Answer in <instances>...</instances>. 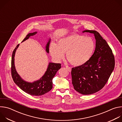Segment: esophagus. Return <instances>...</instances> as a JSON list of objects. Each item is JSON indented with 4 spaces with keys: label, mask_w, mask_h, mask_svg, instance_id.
Wrapping results in <instances>:
<instances>
[{
    "label": "esophagus",
    "mask_w": 122,
    "mask_h": 122,
    "mask_svg": "<svg viewBox=\"0 0 122 122\" xmlns=\"http://www.w3.org/2000/svg\"><path fill=\"white\" fill-rule=\"evenodd\" d=\"M66 69H67L68 71L69 72H71V68L70 67H69V66H66Z\"/></svg>",
    "instance_id": "1"
}]
</instances>
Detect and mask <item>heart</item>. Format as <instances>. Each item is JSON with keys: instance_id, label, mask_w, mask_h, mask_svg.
Returning <instances> with one entry per match:
<instances>
[{"instance_id": "heart-1", "label": "heart", "mask_w": 122, "mask_h": 122, "mask_svg": "<svg viewBox=\"0 0 122 122\" xmlns=\"http://www.w3.org/2000/svg\"><path fill=\"white\" fill-rule=\"evenodd\" d=\"M95 49L93 39L78 34L63 37L57 41V45L51 43L50 46L51 56L60 61L66 53L67 59L72 65L80 66L84 65L90 58Z\"/></svg>"}]
</instances>
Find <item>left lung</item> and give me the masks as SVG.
I'll list each match as a JSON object with an SVG mask.
<instances>
[{
	"mask_svg": "<svg viewBox=\"0 0 122 122\" xmlns=\"http://www.w3.org/2000/svg\"><path fill=\"white\" fill-rule=\"evenodd\" d=\"M94 35L96 48L89 60L83 65L73 67L72 83L79 93L88 95L100 90L104 86L114 70V57L107 41L95 30L82 32Z\"/></svg>",
	"mask_w": 122,
	"mask_h": 122,
	"instance_id": "8db88e82",
	"label": "left lung"
}]
</instances>
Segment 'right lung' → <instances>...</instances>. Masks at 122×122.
Wrapping results in <instances>:
<instances>
[{"label":"right lung","mask_w":122,"mask_h":122,"mask_svg":"<svg viewBox=\"0 0 122 122\" xmlns=\"http://www.w3.org/2000/svg\"><path fill=\"white\" fill-rule=\"evenodd\" d=\"M37 33V32H35L29 33L22 42L36 35ZM45 46V51L49 54V45L51 39L49 38ZM19 46V44L17 45L13 50L11 58V75L14 82L23 91L30 95L40 96L47 93L53 88V79L57 71L61 68V64L49 62L46 71L39 80L33 82L27 81L23 79L17 73L15 66L14 57L16 51Z\"/></svg>","instance_id":"right-lung-1"}]
</instances>
